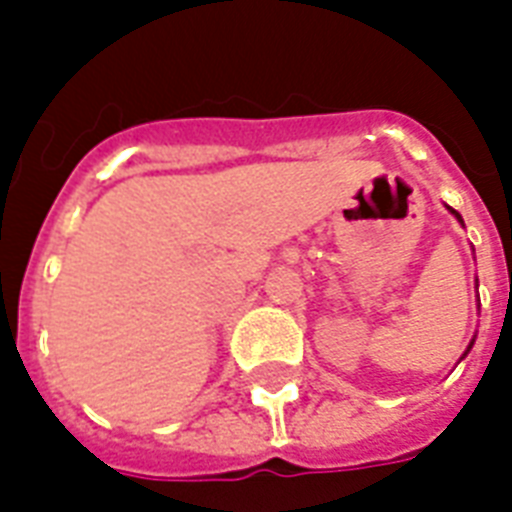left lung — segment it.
Listing matches in <instances>:
<instances>
[{
  "label": "left lung",
  "mask_w": 512,
  "mask_h": 512,
  "mask_svg": "<svg viewBox=\"0 0 512 512\" xmlns=\"http://www.w3.org/2000/svg\"><path fill=\"white\" fill-rule=\"evenodd\" d=\"M451 212H454V209H451ZM456 214V212H454ZM456 220H459V222H462V217H459V214H456Z\"/></svg>",
  "instance_id": "obj_1"
}]
</instances>
